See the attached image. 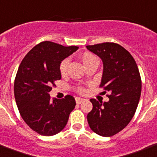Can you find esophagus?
<instances>
[{"mask_svg": "<svg viewBox=\"0 0 157 157\" xmlns=\"http://www.w3.org/2000/svg\"><path fill=\"white\" fill-rule=\"evenodd\" d=\"M83 100H84V99H82V98H81V97L76 98V103L77 104V105H80V104H81V103L82 102Z\"/></svg>", "mask_w": 157, "mask_h": 157, "instance_id": "esophagus-1", "label": "esophagus"}]
</instances>
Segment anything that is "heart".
I'll use <instances>...</instances> for the list:
<instances>
[{"label": "heart", "instance_id": "b5f03b06", "mask_svg": "<svg viewBox=\"0 0 157 157\" xmlns=\"http://www.w3.org/2000/svg\"><path fill=\"white\" fill-rule=\"evenodd\" d=\"M81 61H82V63H83V64L85 65V67H86V66L89 65L90 63H93L94 61H97L96 57H94L91 52H84L83 54L81 55ZM68 64H69V59H67V58L64 59L63 62L61 63V64H60V71H61V72H62V73L65 72L66 70H67V68ZM79 90L81 91L82 89L80 88Z\"/></svg>", "mask_w": 157, "mask_h": 157}]
</instances>
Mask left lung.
I'll list each match as a JSON object with an SVG mask.
<instances>
[{"mask_svg":"<svg viewBox=\"0 0 157 157\" xmlns=\"http://www.w3.org/2000/svg\"><path fill=\"white\" fill-rule=\"evenodd\" d=\"M86 48L102 60L100 86L110 94L108 102L90 100L93 109L87 121L95 133L111 137L123 130L136 112L142 90L139 71L132 56L119 44L103 43Z\"/></svg>","mask_w":157,"mask_h":157,"instance_id":"1","label":"left lung"}]
</instances>
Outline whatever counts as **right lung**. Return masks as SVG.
Masks as SVG:
<instances>
[{
    "instance_id": "1",
    "label": "right lung",
    "mask_w": 157,
    "mask_h": 157,
    "mask_svg": "<svg viewBox=\"0 0 157 157\" xmlns=\"http://www.w3.org/2000/svg\"><path fill=\"white\" fill-rule=\"evenodd\" d=\"M77 49L44 41L33 47L20 63L14 85L15 101L24 121L39 134L52 136L62 131L76 106L71 95L52 101L49 92L62 77L61 63Z\"/></svg>"
}]
</instances>
